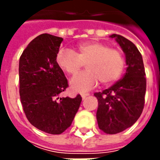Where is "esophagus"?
<instances>
[{
  "label": "esophagus",
  "instance_id": "esophagus-1",
  "mask_svg": "<svg viewBox=\"0 0 160 160\" xmlns=\"http://www.w3.org/2000/svg\"><path fill=\"white\" fill-rule=\"evenodd\" d=\"M82 98H83V99H85V98H86V97H88V96H89V93H82Z\"/></svg>",
  "mask_w": 160,
  "mask_h": 160
}]
</instances>
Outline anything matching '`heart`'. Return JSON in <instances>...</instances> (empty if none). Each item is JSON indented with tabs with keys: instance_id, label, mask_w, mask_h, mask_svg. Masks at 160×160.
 <instances>
[{
	"instance_id": "obj_1",
	"label": "heart",
	"mask_w": 160,
	"mask_h": 160,
	"mask_svg": "<svg viewBox=\"0 0 160 160\" xmlns=\"http://www.w3.org/2000/svg\"><path fill=\"white\" fill-rule=\"evenodd\" d=\"M56 63L71 77L77 76L86 64L87 70L70 83L74 92H84L95 87L99 81L104 85L117 82L124 73L126 58L118 49L100 42H87L77 46V53L68 49L60 50Z\"/></svg>"
}]
</instances>
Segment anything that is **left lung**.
Instances as JSON below:
<instances>
[{"label":"left lung","instance_id":"obj_1","mask_svg":"<svg viewBox=\"0 0 160 160\" xmlns=\"http://www.w3.org/2000/svg\"><path fill=\"white\" fill-rule=\"evenodd\" d=\"M126 54V73L111 87L95 92L98 100L96 118L99 128L115 134L132 126L143 110L146 77L142 54L131 41L112 34Z\"/></svg>","mask_w":160,"mask_h":160}]
</instances>
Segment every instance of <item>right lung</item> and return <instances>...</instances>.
I'll use <instances>...</instances> for the list:
<instances>
[{
    "instance_id": "1",
    "label": "right lung",
    "mask_w": 160,
    "mask_h": 160,
    "mask_svg": "<svg viewBox=\"0 0 160 160\" xmlns=\"http://www.w3.org/2000/svg\"><path fill=\"white\" fill-rule=\"evenodd\" d=\"M63 39L42 34L31 41L19 58V95L28 120L37 129L60 134L72 124L82 97L60 98L68 87V80L56 63Z\"/></svg>"
}]
</instances>
